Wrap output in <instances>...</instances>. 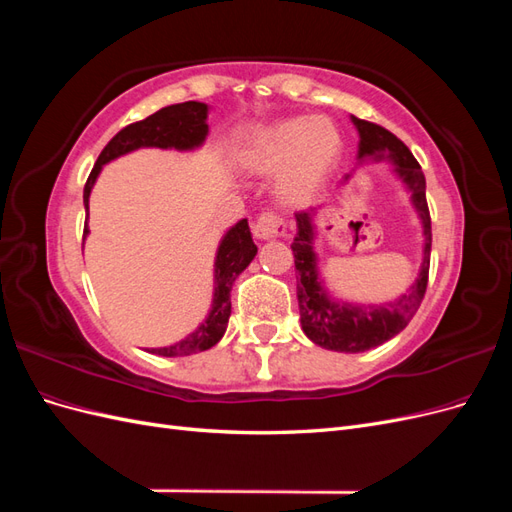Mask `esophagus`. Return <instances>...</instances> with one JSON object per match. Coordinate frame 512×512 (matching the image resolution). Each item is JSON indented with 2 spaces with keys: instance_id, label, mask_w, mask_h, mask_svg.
<instances>
[{
  "instance_id": "1",
  "label": "esophagus",
  "mask_w": 512,
  "mask_h": 512,
  "mask_svg": "<svg viewBox=\"0 0 512 512\" xmlns=\"http://www.w3.org/2000/svg\"><path fill=\"white\" fill-rule=\"evenodd\" d=\"M286 232V222L273 211H262L254 222V235L258 239H275Z\"/></svg>"
}]
</instances>
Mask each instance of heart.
<instances>
[{"label":"heart","mask_w":512,"mask_h":512,"mask_svg":"<svg viewBox=\"0 0 512 512\" xmlns=\"http://www.w3.org/2000/svg\"><path fill=\"white\" fill-rule=\"evenodd\" d=\"M342 134L327 117H290L258 132L241 153V164L252 173L284 170L282 196L303 205L327 181L342 156Z\"/></svg>","instance_id":"obj_1"}]
</instances>
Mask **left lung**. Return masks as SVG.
<instances>
[{
    "label": "left lung",
    "mask_w": 512,
    "mask_h": 512,
    "mask_svg": "<svg viewBox=\"0 0 512 512\" xmlns=\"http://www.w3.org/2000/svg\"><path fill=\"white\" fill-rule=\"evenodd\" d=\"M352 121L361 134L359 158L371 156L374 160H389L395 166V173L410 188L412 203L423 220L425 252L421 273H418L414 286L399 301L380 307L339 305L327 297V292H324L318 280L316 254L312 247V213H294V218H297V237H294L290 247L294 254V269L299 271L297 297L301 327L314 344L335 352H365L389 342L399 331H404L425 297L431 256V218L421 164L416 162L412 151L393 132L359 117H352Z\"/></svg>",
    "instance_id": "obj_1"
}]
</instances>
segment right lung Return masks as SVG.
<instances>
[{"instance_id":"1","label":"right lung","mask_w":512,"mask_h":512,"mask_svg":"<svg viewBox=\"0 0 512 512\" xmlns=\"http://www.w3.org/2000/svg\"><path fill=\"white\" fill-rule=\"evenodd\" d=\"M207 104L203 102H181L160 108L158 113L145 117L143 121H134L130 126L121 128L111 141L106 143L102 153L98 156L94 168L87 177L85 190H83V203L89 209V192L94 188L96 177L100 173L102 164L111 162L123 153L134 151L138 147H160V149H192L205 141L209 132L207 126ZM87 222L83 228V235H87ZM258 252V247L252 241L250 226L247 220H241L237 226L228 230L224 237L218 258H215V294L209 318L200 324V327L188 335L181 342L166 346V348H151V354L160 356H188L196 352H205L215 346L226 333V324L230 316V288L237 275L250 265Z\"/></svg>"}]
</instances>
